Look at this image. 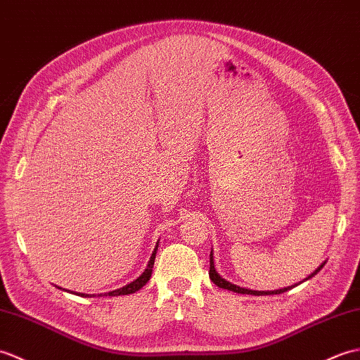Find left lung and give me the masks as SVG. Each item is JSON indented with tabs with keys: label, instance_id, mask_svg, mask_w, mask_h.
Here are the masks:
<instances>
[{
	"label": "left lung",
	"instance_id": "1",
	"mask_svg": "<svg viewBox=\"0 0 360 360\" xmlns=\"http://www.w3.org/2000/svg\"><path fill=\"white\" fill-rule=\"evenodd\" d=\"M323 265H325V262L322 263L321 266H319L314 273H311L307 278H303L302 282H305V281H309L311 277H314L319 271H321L322 268H323ZM210 278L211 281L219 286V288H223V290H229V291H234V292H238V294H252V295H271V294H282V292H285V291H288V290H291V288H294V286H297L299 283H295V285H291V286H288V288H282V290H274V291H255V290H248V288H240V286H237V285H234V283H231V282H228V281H225V278H223L217 271H215V268H214V255H212V251H211V254H210ZM300 282V283H302Z\"/></svg>",
	"mask_w": 360,
	"mask_h": 360
}]
</instances>
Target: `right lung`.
Here are the masks:
<instances>
[{
    "mask_svg": "<svg viewBox=\"0 0 360 360\" xmlns=\"http://www.w3.org/2000/svg\"><path fill=\"white\" fill-rule=\"evenodd\" d=\"M157 250H158V243L155 245V250H154L153 255H150V259H149V262H148L146 269L143 271V274H141L140 277L135 278L134 282L124 285L123 288H118V290H114V291L105 292V295H110V297H115V295H127V294H134L135 291H139L140 288H143V286H145V285L149 282L150 274H153V268H154V260H155ZM58 288H60V286H58ZM60 290H61V288H60ZM74 294L82 295V297H94V294H92V295H91V294H83V292H79V294H78V292H74ZM98 295L101 297V294H98Z\"/></svg>",
    "mask_w": 360,
    "mask_h": 360,
    "instance_id": "obj_1",
    "label": "right lung"
}]
</instances>
